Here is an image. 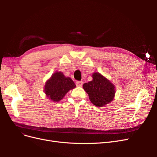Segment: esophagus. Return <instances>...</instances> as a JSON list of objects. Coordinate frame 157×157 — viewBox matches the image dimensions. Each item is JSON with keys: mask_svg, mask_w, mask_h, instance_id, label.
<instances>
[{"mask_svg": "<svg viewBox=\"0 0 157 157\" xmlns=\"http://www.w3.org/2000/svg\"><path fill=\"white\" fill-rule=\"evenodd\" d=\"M82 81H77V82H76V85H77V86L78 87H81L82 86Z\"/></svg>", "mask_w": 157, "mask_h": 157, "instance_id": "1", "label": "esophagus"}]
</instances>
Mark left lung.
<instances>
[{"mask_svg":"<svg viewBox=\"0 0 157 157\" xmlns=\"http://www.w3.org/2000/svg\"><path fill=\"white\" fill-rule=\"evenodd\" d=\"M92 77V80L84 83L82 87L94 105L104 107L110 103L115 96V84L99 72L94 73Z\"/></svg>","mask_w":157,"mask_h":157,"instance_id":"obj_1","label":"left lung"}]
</instances>
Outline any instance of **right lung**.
<instances>
[{
  "instance_id": "obj_1",
  "label": "right lung",
  "mask_w": 157,
  "mask_h": 157,
  "mask_svg": "<svg viewBox=\"0 0 157 157\" xmlns=\"http://www.w3.org/2000/svg\"><path fill=\"white\" fill-rule=\"evenodd\" d=\"M75 87V84L70 77H66L61 71H56L46 80L44 92L50 100L58 102L65 97L69 90Z\"/></svg>"
}]
</instances>
